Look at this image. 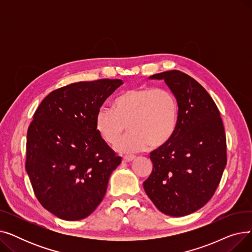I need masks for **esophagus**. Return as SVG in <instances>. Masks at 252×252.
<instances>
[{"label":"esophagus","mask_w":252,"mask_h":252,"mask_svg":"<svg viewBox=\"0 0 252 252\" xmlns=\"http://www.w3.org/2000/svg\"><path fill=\"white\" fill-rule=\"evenodd\" d=\"M134 159H135V156L134 155H125L123 157V161L124 162H129V161L134 160Z\"/></svg>","instance_id":"1"}]
</instances>
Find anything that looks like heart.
I'll return each instance as SVG.
<instances>
[{"instance_id":"1","label":"heart","mask_w":252,"mask_h":252,"mask_svg":"<svg viewBox=\"0 0 252 252\" xmlns=\"http://www.w3.org/2000/svg\"><path fill=\"white\" fill-rule=\"evenodd\" d=\"M112 108L101 107L95 116V128L108 144H114L126 128L128 133L119 140V152H136L163 146L173 138L179 118V104L169 90L152 87L128 89L113 101Z\"/></svg>"}]
</instances>
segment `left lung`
I'll list each match as a JSON object with an SVG mask.
<instances>
[{"instance_id": "1", "label": "left lung", "mask_w": 252, "mask_h": 252, "mask_svg": "<svg viewBox=\"0 0 252 252\" xmlns=\"http://www.w3.org/2000/svg\"><path fill=\"white\" fill-rule=\"evenodd\" d=\"M164 81L179 104L175 134L150 153L152 173L144 190L161 213L184 217L214 196L227 164L226 134L220 111L206 90L179 70L149 76Z\"/></svg>"}]
</instances>
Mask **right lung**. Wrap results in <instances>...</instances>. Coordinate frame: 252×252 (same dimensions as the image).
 I'll list each match as a JSON object with an SVG mask.
<instances>
[{
	"instance_id": "1",
	"label": "right lung",
	"mask_w": 252,
	"mask_h": 252,
	"mask_svg": "<svg viewBox=\"0 0 252 252\" xmlns=\"http://www.w3.org/2000/svg\"><path fill=\"white\" fill-rule=\"evenodd\" d=\"M123 84L105 78L65 86L51 92L33 114L25 169L39 203L59 219L89 217L122 162L98 134L95 116Z\"/></svg>"
}]
</instances>
